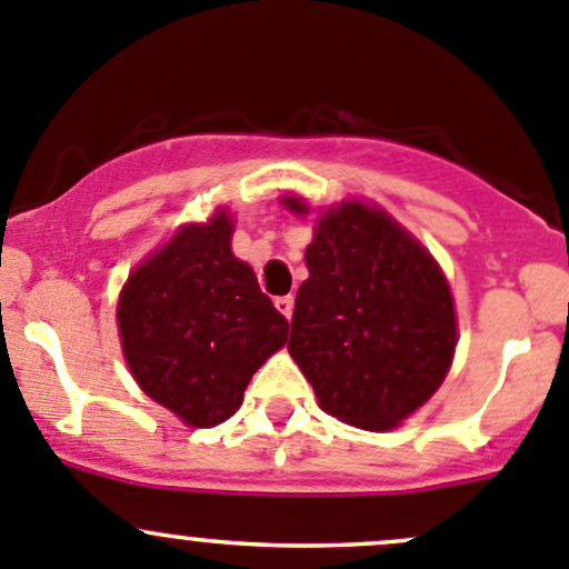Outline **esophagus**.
Masks as SVG:
<instances>
[{"label":"esophagus","instance_id":"obj_1","mask_svg":"<svg viewBox=\"0 0 569 569\" xmlns=\"http://www.w3.org/2000/svg\"><path fill=\"white\" fill-rule=\"evenodd\" d=\"M292 307H296V298H292V296H279L277 298V309L284 315L287 320L292 318Z\"/></svg>","mask_w":569,"mask_h":569}]
</instances>
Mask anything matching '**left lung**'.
Segmentation results:
<instances>
[{
    "label": "left lung",
    "mask_w": 569,
    "mask_h": 569,
    "mask_svg": "<svg viewBox=\"0 0 569 569\" xmlns=\"http://www.w3.org/2000/svg\"><path fill=\"white\" fill-rule=\"evenodd\" d=\"M284 207L309 212L296 196ZM307 268L287 351L323 412L368 431L396 429L435 396L457 351L440 266L381 207L340 201L318 218Z\"/></svg>",
    "instance_id": "8db88e82"
}]
</instances>
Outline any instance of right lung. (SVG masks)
Returning a JSON list of instances; mask_svg holds the SVG:
<instances>
[{
  "mask_svg": "<svg viewBox=\"0 0 569 569\" xmlns=\"http://www.w3.org/2000/svg\"><path fill=\"white\" fill-rule=\"evenodd\" d=\"M232 218L188 223L129 273L118 296L123 359L140 390L193 429L238 412L290 323L232 254Z\"/></svg>",
  "mask_w": 569,
  "mask_h": 569,
  "instance_id": "add662e5",
  "label": "right lung"
}]
</instances>
